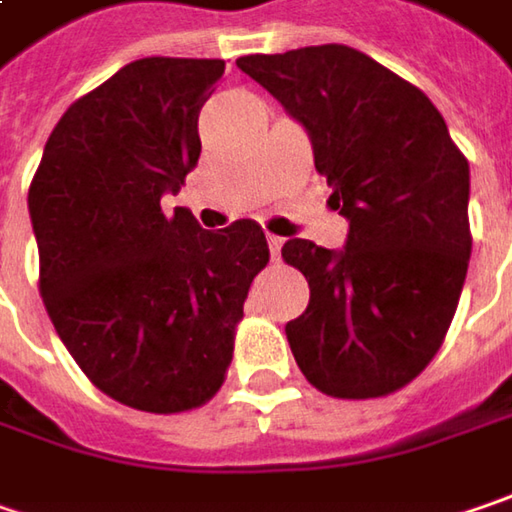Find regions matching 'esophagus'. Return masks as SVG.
<instances>
[{"label":"esophagus","mask_w":512,"mask_h":512,"mask_svg":"<svg viewBox=\"0 0 512 512\" xmlns=\"http://www.w3.org/2000/svg\"><path fill=\"white\" fill-rule=\"evenodd\" d=\"M268 247H270V256H273V259H279V253H282V239H279V236H268Z\"/></svg>","instance_id":"1"}]
</instances>
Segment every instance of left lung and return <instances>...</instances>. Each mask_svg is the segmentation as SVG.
Wrapping results in <instances>:
<instances>
[{
    "label": "left lung",
    "mask_w": 512,
    "mask_h": 512,
    "mask_svg": "<svg viewBox=\"0 0 512 512\" xmlns=\"http://www.w3.org/2000/svg\"><path fill=\"white\" fill-rule=\"evenodd\" d=\"M236 65L299 120L343 250L291 239L282 259L308 279L285 325L296 366L331 397L369 400L412 383L447 337L470 265V164L418 86L348 45L250 54Z\"/></svg>",
    "instance_id": "1"
}]
</instances>
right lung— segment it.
<instances>
[{
    "label": "right lung",
    "instance_id": "1",
    "mask_svg": "<svg viewBox=\"0 0 512 512\" xmlns=\"http://www.w3.org/2000/svg\"><path fill=\"white\" fill-rule=\"evenodd\" d=\"M221 74L224 60L123 65L68 106L28 190L48 317L91 383L141 412L216 395L270 259L250 218L201 230L190 210H161L198 164V112Z\"/></svg>",
    "mask_w": 512,
    "mask_h": 512
}]
</instances>
